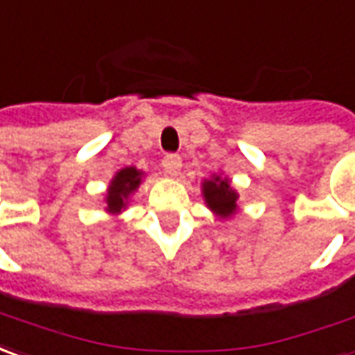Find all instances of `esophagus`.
<instances>
[{
  "label": "esophagus",
  "mask_w": 355,
  "mask_h": 355,
  "mask_svg": "<svg viewBox=\"0 0 355 355\" xmlns=\"http://www.w3.org/2000/svg\"><path fill=\"white\" fill-rule=\"evenodd\" d=\"M163 168H165L166 175L177 177L178 173H180V168H182L180 157H178V155H166L165 159H163Z\"/></svg>",
  "instance_id": "obj_1"
}]
</instances>
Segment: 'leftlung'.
<instances>
[{
    "label": "left lung",
    "mask_w": 355,
    "mask_h": 355,
    "mask_svg": "<svg viewBox=\"0 0 355 355\" xmlns=\"http://www.w3.org/2000/svg\"><path fill=\"white\" fill-rule=\"evenodd\" d=\"M202 198L206 208L212 210L222 220H227L238 214L239 194L238 190L232 187L230 177H224L222 173H214L210 178H204L200 184Z\"/></svg>",
    "instance_id": "obj_1"
}]
</instances>
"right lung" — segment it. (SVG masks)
Returning <instances> with one entry per match:
<instances>
[{"instance_id":"add662e5","label":"right lung","mask_w":355,"mask_h":355,"mask_svg":"<svg viewBox=\"0 0 355 355\" xmlns=\"http://www.w3.org/2000/svg\"><path fill=\"white\" fill-rule=\"evenodd\" d=\"M145 178V173L137 166H123L119 168L114 178L110 180L105 190V212L112 216H119L129 206L131 196L137 192Z\"/></svg>"}]
</instances>
